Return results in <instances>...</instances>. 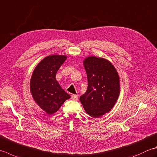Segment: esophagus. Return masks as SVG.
<instances>
[{"label":"esophagus","mask_w":157,"mask_h":157,"mask_svg":"<svg viewBox=\"0 0 157 157\" xmlns=\"http://www.w3.org/2000/svg\"><path fill=\"white\" fill-rule=\"evenodd\" d=\"M71 99H72V100H74V101L78 100V95H76V94H73L72 96H71Z\"/></svg>","instance_id":"esophagus-1"}]
</instances>
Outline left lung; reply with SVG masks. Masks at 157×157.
<instances>
[{"mask_svg":"<svg viewBox=\"0 0 157 157\" xmlns=\"http://www.w3.org/2000/svg\"><path fill=\"white\" fill-rule=\"evenodd\" d=\"M88 88L79 98L88 114L99 118L109 112L118 100L120 80L113 64L102 58L90 56L84 61Z\"/></svg>","mask_w":157,"mask_h":157,"instance_id":"8db88e82","label":"left lung"}]
</instances>
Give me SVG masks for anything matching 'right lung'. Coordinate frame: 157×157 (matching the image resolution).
Returning a JSON list of instances; mask_svg holds the SVG:
<instances>
[{"label": "right lung", "instance_id": "obj_1", "mask_svg": "<svg viewBox=\"0 0 157 157\" xmlns=\"http://www.w3.org/2000/svg\"><path fill=\"white\" fill-rule=\"evenodd\" d=\"M66 56L52 55L44 58L34 70L30 79V91L39 106L48 114L59 109L71 97L56 79V75Z\"/></svg>", "mask_w": 157, "mask_h": 157}]
</instances>
